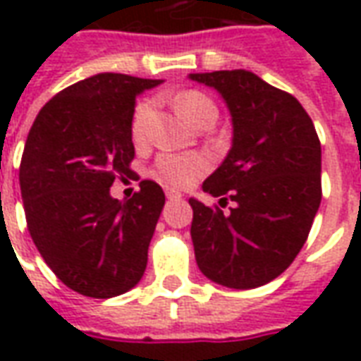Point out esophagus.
<instances>
[{
    "label": "esophagus",
    "mask_w": 361,
    "mask_h": 361,
    "mask_svg": "<svg viewBox=\"0 0 361 361\" xmlns=\"http://www.w3.org/2000/svg\"><path fill=\"white\" fill-rule=\"evenodd\" d=\"M166 197H168V199H180L181 193L180 191H176V189L166 188Z\"/></svg>",
    "instance_id": "obj_1"
}]
</instances>
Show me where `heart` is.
<instances>
[{"instance_id":"b5f03b06","label":"heart","mask_w":361,"mask_h":361,"mask_svg":"<svg viewBox=\"0 0 361 361\" xmlns=\"http://www.w3.org/2000/svg\"><path fill=\"white\" fill-rule=\"evenodd\" d=\"M173 108L180 111L193 127H199L204 121H214L219 116L216 104L201 90H185L173 96ZM152 116V102L142 100L135 106L133 119H131V135L137 142H142L149 135V121ZM209 170V158L197 152L178 154V152H164L154 162V173L166 185L173 188H188Z\"/></svg>"}]
</instances>
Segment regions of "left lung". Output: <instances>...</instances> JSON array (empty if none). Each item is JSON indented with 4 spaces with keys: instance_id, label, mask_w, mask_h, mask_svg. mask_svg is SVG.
Masks as SVG:
<instances>
[{
    "instance_id": "1",
    "label": "left lung",
    "mask_w": 361,
    "mask_h": 361,
    "mask_svg": "<svg viewBox=\"0 0 361 361\" xmlns=\"http://www.w3.org/2000/svg\"><path fill=\"white\" fill-rule=\"evenodd\" d=\"M216 89L234 139L203 191L234 201L224 212L189 199L191 240L207 279L235 290L263 286L292 265L321 204V142L294 96L243 69L191 73Z\"/></svg>"
}]
</instances>
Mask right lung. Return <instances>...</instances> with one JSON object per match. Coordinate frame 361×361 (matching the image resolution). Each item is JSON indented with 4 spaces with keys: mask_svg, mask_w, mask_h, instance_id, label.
<instances>
[{
    "mask_svg": "<svg viewBox=\"0 0 361 361\" xmlns=\"http://www.w3.org/2000/svg\"><path fill=\"white\" fill-rule=\"evenodd\" d=\"M160 82L98 73L44 104L28 131L19 168L28 232L54 274L82 295L123 294L147 269L164 191L142 180L118 201L110 188L133 173L135 98Z\"/></svg>",
    "mask_w": 361,
    "mask_h": 361,
    "instance_id": "add662e5",
    "label": "right lung"
}]
</instances>
